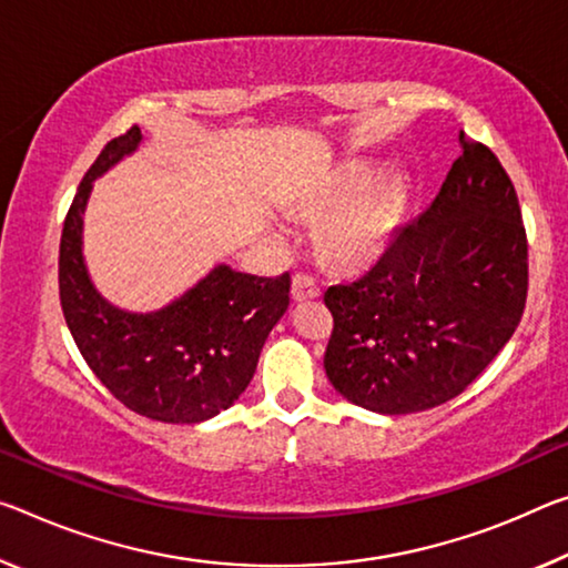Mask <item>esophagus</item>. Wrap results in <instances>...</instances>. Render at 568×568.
<instances>
[{
	"mask_svg": "<svg viewBox=\"0 0 568 568\" xmlns=\"http://www.w3.org/2000/svg\"><path fill=\"white\" fill-rule=\"evenodd\" d=\"M291 293H293V301H298V303L316 301L321 295V285H318L316 277L308 275V273H295Z\"/></svg>",
	"mask_w": 568,
	"mask_h": 568,
	"instance_id": "obj_1",
	"label": "esophagus"
}]
</instances>
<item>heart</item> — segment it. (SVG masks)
Returning <instances> with one entry per match:
<instances>
[{"mask_svg":"<svg viewBox=\"0 0 568 568\" xmlns=\"http://www.w3.org/2000/svg\"><path fill=\"white\" fill-rule=\"evenodd\" d=\"M366 185L368 174L351 171L336 186L308 204V212L316 217L345 210L323 232V250L336 267H368L389 242L394 214H397V192L389 184H374L368 190Z\"/></svg>","mask_w":568,"mask_h":568,"instance_id":"b5f03b06","label":"heart"}]
</instances>
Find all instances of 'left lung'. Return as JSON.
Masks as SVG:
<instances>
[{"label": "left lung", "instance_id": "left-lung-1", "mask_svg": "<svg viewBox=\"0 0 568 568\" xmlns=\"http://www.w3.org/2000/svg\"><path fill=\"white\" fill-rule=\"evenodd\" d=\"M463 156L435 202L366 275L331 285L323 356L333 389L379 414L439 407L485 372L518 328L528 242L510 176L460 131Z\"/></svg>", "mask_w": 568, "mask_h": 568}]
</instances>
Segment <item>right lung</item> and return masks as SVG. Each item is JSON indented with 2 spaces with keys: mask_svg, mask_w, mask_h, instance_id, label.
<instances>
[{
  "mask_svg": "<svg viewBox=\"0 0 568 568\" xmlns=\"http://www.w3.org/2000/svg\"><path fill=\"white\" fill-rule=\"evenodd\" d=\"M139 143V125L108 141L78 186L60 237L62 316L85 364L115 399L149 419L196 425L247 389L260 351L291 303V275L257 277L217 265L161 311L129 313L108 303L83 263V212L93 179Z\"/></svg>",
  "mask_w": 568,
  "mask_h": 568,
  "instance_id": "add662e5",
  "label": "right lung"
}]
</instances>
